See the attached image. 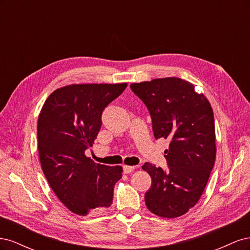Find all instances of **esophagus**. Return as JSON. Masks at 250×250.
<instances>
[{
  "label": "esophagus",
  "instance_id": "esophagus-1",
  "mask_svg": "<svg viewBox=\"0 0 250 250\" xmlns=\"http://www.w3.org/2000/svg\"><path fill=\"white\" fill-rule=\"evenodd\" d=\"M134 167L133 166H123V170H124V173L125 174H129L131 172L134 171Z\"/></svg>",
  "mask_w": 250,
  "mask_h": 250
}]
</instances>
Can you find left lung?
Masks as SVG:
<instances>
[{
    "label": "left lung",
    "instance_id": "8db88e82",
    "mask_svg": "<svg viewBox=\"0 0 250 250\" xmlns=\"http://www.w3.org/2000/svg\"><path fill=\"white\" fill-rule=\"evenodd\" d=\"M130 87L149 109L155 139L171 141L165 151L167 171L149 163L142 167L152 180L146 206L158 217L183 216L200 199L215 164L213 109L192 83L180 78L131 83Z\"/></svg>",
    "mask_w": 250,
    "mask_h": 250
}]
</instances>
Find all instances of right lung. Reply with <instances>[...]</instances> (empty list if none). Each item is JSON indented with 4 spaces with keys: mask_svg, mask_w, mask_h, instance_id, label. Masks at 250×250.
Segmentation results:
<instances>
[{
    "mask_svg": "<svg viewBox=\"0 0 250 250\" xmlns=\"http://www.w3.org/2000/svg\"><path fill=\"white\" fill-rule=\"evenodd\" d=\"M127 83L71 84L55 89L43 103L37 121L42 172L64 206L86 216L110 207L113 187L122 178L121 166L100 165L85 156L93 147L107 105Z\"/></svg>",
    "mask_w": 250,
    "mask_h": 250,
    "instance_id": "1",
    "label": "right lung"
}]
</instances>
